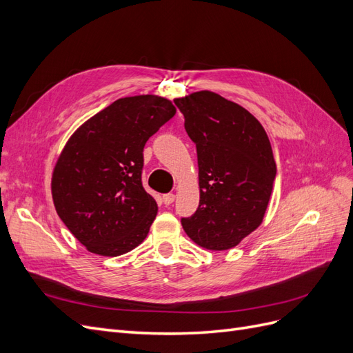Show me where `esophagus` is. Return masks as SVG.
<instances>
[{
	"mask_svg": "<svg viewBox=\"0 0 353 353\" xmlns=\"http://www.w3.org/2000/svg\"><path fill=\"white\" fill-rule=\"evenodd\" d=\"M162 200H163V203L166 206H169L170 203H172L174 200H175V194H172V193H168V194H163L162 196Z\"/></svg>",
	"mask_w": 353,
	"mask_h": 353,
	"instance_id": "1",
	"label": "esophagus"
}]
</instances>
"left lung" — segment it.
<instances>
[{
	"label": "left lung",
	"instance_id": "obj_1",
	"mask_svg": "<svg viewBox=\"0 0 353 353\" xmlns=\"http://www.w3.org/2000/svg\"><path fill=\"white\" fill-rule=\"evenodd\" d=\"M197 148L200 201L181 223L208 250H228L258 228L268 208L276 166L256 117L212 91L175 99Z\"/></svg>",
	"mask_w": 353,
	"mask_h": 353
}]
</instances>
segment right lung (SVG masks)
Masks as SVG:
<instances>
[{
    "label": "right lung",
    "mask_w": 353,
    "mask_h": 353,
    "mask_svg": "<svg viewBox=\"0 0 353 353\" xmlns=\"http://www.w3.org/2000/svg\"><path fill=\"white\" fill-rule=\"evenodd\" d=\"M176 113L159 95L116 100L72 134L51 176L57 215L87 250L119 256L140 245L157 213L141 183L148 138Z\"/></svg>",
    "instance_id": "obj_1"
}]
</instances>
